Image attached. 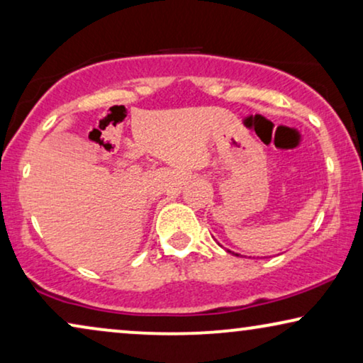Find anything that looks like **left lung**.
Instances as JSON below:
<instances>
[{
    "instance_id": "1",
    "label": "left lung",
    "mask_w": 363,
    "mask_h": 363,
    "mask_svg": "<svg viewBox=\"0 0 363 363\" xmlns=\"http://www.w3.org/2000/svg\"><path fill=\"white\" fill-rule=\"evenodd\" d=\"M228 252H231L230 250H228ZM233 255H235V256H240V255H236V252H233Z\"/></svg>"
}]
</instances>
